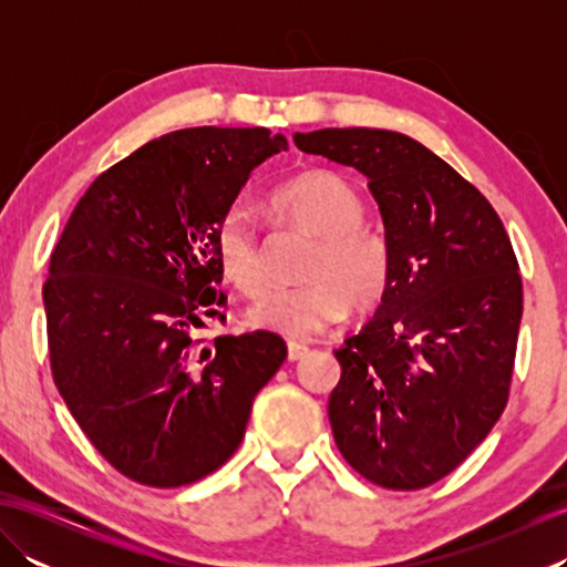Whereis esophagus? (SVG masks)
<instances>
[{"mask_svg": "<svg viewBox=\"0 0 567 567\" xmlns=\"http://www.w3.org/2000/svg\"><path fill=\"white\" fill-rule=\"evenodd\" d=\"M307 353H309V346L307 343H299V341L287 343V358H290L292 363H295V360H302Z\"/></svg>", "mask_w": 567, "mask_h": 567, "instance_id": "esophagus-1", "label": "esophagus"}]
</instances>
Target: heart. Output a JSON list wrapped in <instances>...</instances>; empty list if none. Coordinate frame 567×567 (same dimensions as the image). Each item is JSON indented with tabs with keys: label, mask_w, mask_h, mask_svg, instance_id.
<instances>
[{
	"label": "heart",
	"mask_w": 567,
	"mask_h": 567,
	"mask_svg": "<svg viewBox=\"0 0 567 567\" xmlns=\"http://www.w3.org/2000/svg\"><path fill=\"white\" fill-rule=\"evenodd\" d=\"M268 202L280 219L315 236V246L302 268L307 280L272 287L252 305L256 327L309 339L339 321L351 302L358 309L380 302L392 280V248L388 236L363 221L365 202L348 179L309 171L275 187ZM214 258L240 295L256 297L262 290L258 228L240 204L228 207L216 224Z\"/></svg>",
	"instance_id": "obj_1"
}]
</instances>
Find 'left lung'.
<instances>
[{
  "label": "left lung",
  "mask_w": 567,
  "mask_h": 567,
  "mask_svg": "<svg viewBox=\"0 0 567 567\" xmlns=\"http://www.w3.org/2000/svg\"><path fill=\"white\" fill-rule=\"evenodd\" d=\"M295 143L370 179L392 248L375 317L333 351L336 445L370 483L429 487L507 406L524 311L512 240L480 189L414 138L321 128Z\"/></svg>",
  "instance_id": "left-lung-1"
}]
</instances>
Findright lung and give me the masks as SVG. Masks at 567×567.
Returning <instances> with one entry per match:
<instances>
[{
	"label": "right lung",
	"mask_w": 567,
	"mask_h": 567,
	"mask_svg": "<svg viewBox=\"0 0 567 567\" xmlns=\"http://www.w3.org/2000/svg\"><path fill=\"white\" fill-rule=\"evenodd\" d=\"M287 151L268 128H183L104 171L60 234L43 285L55 388L118 473L183 487L244 441L285 363L272 331H199L226 295L214 231L252 167Z\"/></svg>",
	"instance_id": "1"
}]
</instances>
